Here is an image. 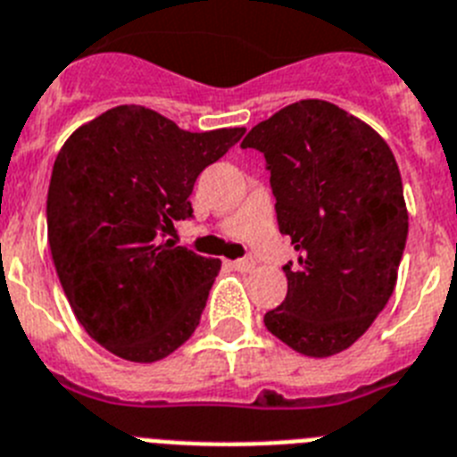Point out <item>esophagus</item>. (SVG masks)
Here are the masks:
<instances>
[{
    "mask_svg": "<svg viewBox=\"0 0 457 457\" xmlns=\"http://www.w3.org/2000/svg\"><path fill=\"white\" fill-rule=\"evenodd\" d=\"M232 269H234V271L248 273V271H253V269H255V260H253V257H244V260H237V262H232Z\"/></svg>",
    "mask_w": 457,
    "mask_h": 457,
    "instance_id": "esophagus-1",
    "label": "esophagus"
}]
</instances>
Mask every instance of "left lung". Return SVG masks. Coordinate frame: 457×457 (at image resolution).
<instances>
[{
	"label": "left lung",
	"instance_id": "1",
	"mask_svg": "<svg viewBox=\"0 0 457 457\" xmlns=\"http://www.w3.org/2000/svg\"><path fill=\"white\" fill-rule=\"evenodd\" d=\"M267 158L280 232L299 264L264 327L305 356L354 345L384 311L407 241L398 162L366 121L305 98L260 121L241 142Z\"/></svg>",
	"mask_w": 457,
	"mask_h": 457
}]
</instances>
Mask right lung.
Instances as JSON below:
<instances>
[{
  "label": "right lung",
  "mask_w": 457,
  "mask_h": 457,
  "mask_svg": "<svg viewBox=\"0 0 457 457\" xmlns=\"http://www.w3.org/2000/svg\"><path fill=\"white\" fill-rule=\"evenodd\" d=\"M244 133H190L149 108L117 105L59 149L47 244L78 322L119 359H165L200 324L220 260L165 234L193 216L195 179Z\"/></svg>",
  "instance_id": "right-lung-1"
}]
</instances>
